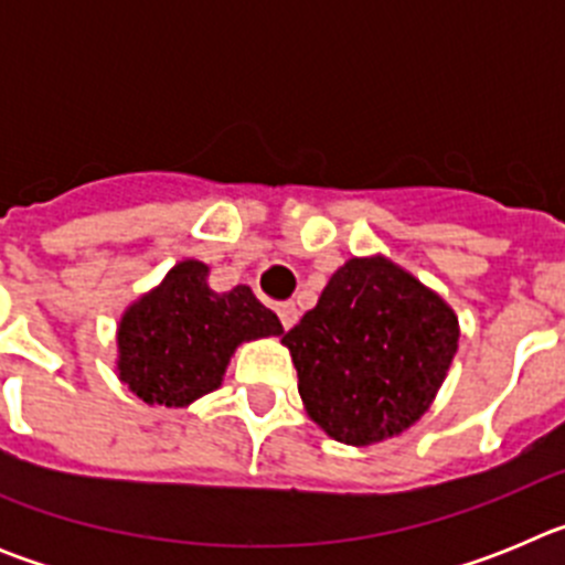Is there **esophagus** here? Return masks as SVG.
<instances>
[{"label": "esophagus", "mask_w": 565, "mask_h": 565, "mask_svg": "<svg viewBox=\"0 0 565 565\" xmlns=\"http://www.w3.org/2000/svg\"><path fill=\"white\" fill-rule=\"evenodd\" d=\"M274 311H277L282 328H291L294 322H297V306H294V302H277V306H274Z\"/></svg>", "instance_id": "obj_1"}]
</instances>
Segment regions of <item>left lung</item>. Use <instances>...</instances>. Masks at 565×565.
Returning <instances> with one entry per match:
<instances>
[{"mask_svg": "<svg viewBox=\"0 0 565 565\" xmlns=\"http://www.w3.org/2000/svg\"><path fill=\"white\" fill-rule=\"evenodd\" d=\"M313 422L344 444L398 436L424 416L458 348L444 299L391 259H348L282 337Z\"/></svg>", "mask_w": 565, "mask_h": 565, "instance_id": "obj_1", "label": "left lung"}]
</instances>
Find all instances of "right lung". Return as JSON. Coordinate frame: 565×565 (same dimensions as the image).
I'll return each mask as SVG.
<instances>
[{
	"instance_id": "add662e5",
	"label": "right lung",
	"mask_w": 565,
	"mask_h": 565,
	"mask_svg": "<svg viewBox=\"0 0 565 565\" xmlns=\"http://www.w3.org/2000/svg\"><path fill=\"white\" fill-rule=\"evenodd\" d=\"M209 268L183 259L161 286L124 313L118 328L121 382L147 404L183 407L221 387L239 342L279 337L277 313L248 286L217 294L206 286Z\"/></svg>"
}]
</instances>
